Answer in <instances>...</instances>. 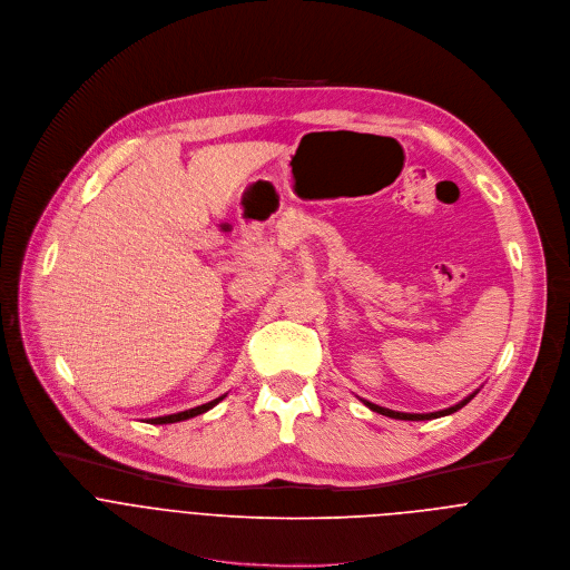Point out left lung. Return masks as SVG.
Returning a JSON list of instances; mask_svg holds the SVG:
<instances>
[{"label": "left lung", "instance_id": "1", "mask_svg": "<svg viewBox=\"0 0 570 570\" xmlns=\"http://www.w3.org/2000/svg\"><path fill=\"white\" fill-rule=\"evenodd\" d=\"M479 393V391H476ZM476 393H472V395H468L463 402H459L456 406H449V409H442V411H435V413H400V411H391V409H384V406H377V404H373V402H366L364 400V404L371 409V411H375V413H382V415H386V417H395V420H433V417H442V415H451V413H456L459 409H463L470 400H474L476 397Z\"/></svg>", "mask_w": 570, "mask_h": 570}]
</instances>
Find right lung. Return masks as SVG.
Masks as SVG:
<instances>
[{"label":"right lung","mask_w":570,"mask_h":570,"mask_svg":"<svg viewBox=\"0 0 570 570\" xmlns=\"http://www.w3.org/2000/svg\"><path fill=\"white\" fill-rule=\"evenodd\" d=\"M219 400H224V395H222V397H217V400H213V402H206V404H202V406H195V409H188V411H181V413H173V415H164V417H153V420H148V422H150V424H170V422H181V420L195 417V415H199V413H204V411L213 409Z\"/></svg>","instance_id":"right-lung-1"}]
</instances>
